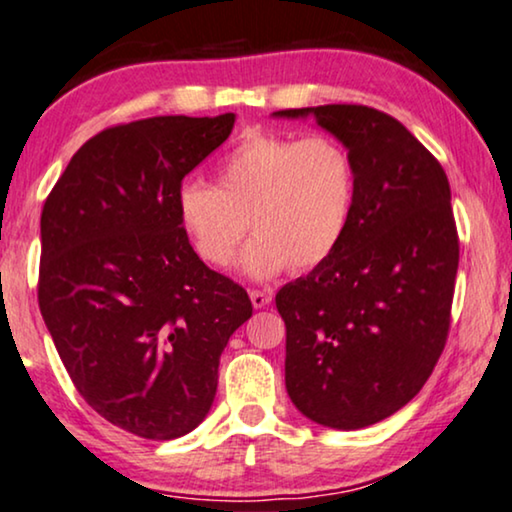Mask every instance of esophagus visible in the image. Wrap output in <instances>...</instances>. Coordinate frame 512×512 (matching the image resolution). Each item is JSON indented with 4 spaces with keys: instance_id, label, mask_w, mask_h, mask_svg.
<instances>
[{
    "instance_id": "obj_1",
    "label": "esophagus",
    "mask_w": 512,
    "mask_h": 512,
    "mask_svg": "<svg viewBox=\"0 0 512 512\" xmlns=\"http://www.w3.org/2000/svg\"><path fill=\"white\" fill-rule=\"evenodd\" d=\"M249 296H251V303H254V308H268V305L272 303V294L270 291H263V289H251L249 291Z\"/></svg>"
}]
</instances>
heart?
<instances>
[{"instance_id": "obj_1", "label": "heart", "mask_w": 512, "mask_h": 512, "mask_svg": "<svg viewBox=\"0 0 512 512\" xmlns=\"http://www.w3.org/2000/svg\"><path fill=\"white\" fill-rule=\"evenodd\" d=\"M357 197L355 162L331 136L249 131L216 167V185L185 181L178 223L204 263L228 268L244 235L242 268L270 280L320 268L345 240Z\"/></svg>"}]
</instances>
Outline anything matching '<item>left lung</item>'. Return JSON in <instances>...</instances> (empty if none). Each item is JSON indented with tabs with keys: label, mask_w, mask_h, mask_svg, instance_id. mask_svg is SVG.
I'll use <instances>...</instances> for the list:
<instances>
[{
	"label": "left lung",
	"mask_w": 512,
	"mask_h": 512,
	"mask_svg": "<svg viewBox=\"0 0 512 512\" xmlns=\"http://www.w3.org/2000/svg\"><path fill=\"white\" fill-rule=\"evenodd\" d=\"M336 136L355 162L353 221L336 254L277 291L284 381L303 416L360 430L402 409L440 360L459 235L440 162L407 126L367 105L280 110Z\"/></svg>",
	"instance_id": "8db88e82"
}]
</instances>
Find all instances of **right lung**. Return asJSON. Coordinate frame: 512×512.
<instances>
[{
  "instance_id": "1",
  "label": "right lung",
  "mask_w": 512,
  "mask_h": 512,
  "mask_svg": "<svg viewBox=\"0 0 512 512\" xmlns=\"http://www.w3.org/2000/svg\"><path fill=\"white\" fill-rule=\"evenodd\" d=\"M232 126V112L110 126L72 155L42 209L37 298L53 345L86 404L145 440L204 421L223 348L254 310L176 214L183 178Z\"/></svg>"
}]
</instances>
